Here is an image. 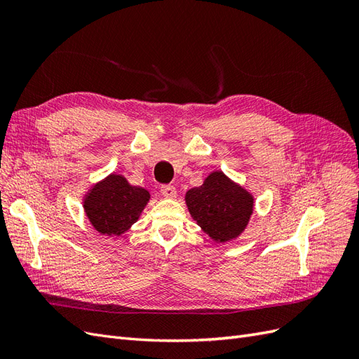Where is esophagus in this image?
Here are the masks:
<instances>
[{"mask_svg":"<svg viewBox=\"0 0 359 359\" xmlns=\"http://www.w3.org/2000/svg\"><path fill=\"white\" fill-rule=\"evenodd\" d=\"M160 191L165 198H175L177 196V189L170 186V184H168V186H161Z\"/></svg>","mask_w":359,"mask_h":359,"instance_id":"esophagus-1","label":"esophagus"}]
</instances>
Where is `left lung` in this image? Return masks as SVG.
I'll return each instance as SVG.
<instances>
[{
	"label": "left lung",
	"mask_w": 359,
	"mask_h": 359,
	"mask_svg": "<svg viewBox=\"0 0 359 359\" xmlns=\"http://www.w3.org/2000/svg\"><path fill=\"white\" fill-rule=\"evenodd\" d=\"M193 220L215 243L240 236L253 214V194L227 178L222 170L211 172L199 187L186 193Z\"/></svg>",
	"instance_id": "left-lung-1"
}]
</instances>
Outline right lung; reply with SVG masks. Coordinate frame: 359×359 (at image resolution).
<instances>
[{"mask_svg": "<svg viewBox=\"0 0 359 359\" xmlns=\"http://www.w3.org/2000/svg\"><path fill=\"white\" fill-rule=\"evenodd\" d=\"M149 201V191L132 186L123 175L111 173L83 198V210L97 232L119 236L137 222Z\"/></svg>", "mask_w": 359, "mask_h": 359, "instance_id": "right-lung-1", "label": "right lung"}]
</instances>
